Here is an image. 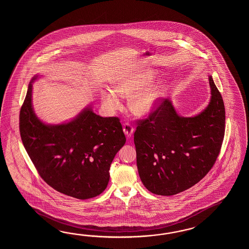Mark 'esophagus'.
<instances>
[{
    "label": "esophagus",
    "mask_w": 249,
    "mask_h": 249,
    "mask_svg": "<svg viewBox=\"0 0 249 249\" xmlns=\"http://www.w3.org/2000/svg\"><path fill=\"white\" fill-rule=\"evenodd\" d=\"M123 130H124V132L126 135L127 138L132 137V132L134 131V129L130 124H128V123L124 124V127H123Z\"/></svg>",
    "instance_id": "esophagus-1"
}]
</instances>
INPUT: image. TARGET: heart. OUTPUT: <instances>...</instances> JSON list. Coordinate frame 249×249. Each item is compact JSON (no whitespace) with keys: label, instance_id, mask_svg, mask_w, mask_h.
Listing matches in <instances>:
<instances>
[{"label":"heart","instance_id":"obj_1","mask_svg":"<svg viewBox=\"0 0 249 249\" xmlns=\"http://www.w3.org/2000/svg\"><path fill=\"white\" fill-rule=\"evenodd\" d=\"M156 78L152 69H142L124 74L115 81L113 90H104L101 93V103L108 111H115L121 107L119 99H131L129 109L135 116L146 117L153 114L168 90V84L160 79L150 85Z\"/></svg>","mask_w":249,"mask_h":249}]
</instances>
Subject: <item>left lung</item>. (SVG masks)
Segmentation results:
<instances>
[{
    "mask_svg": "<svg viewBox=\"0 0 249 249\" xmlns=\"http://www.w3.org/2000/svg\"><path fill=\"white\" fill-rule=\"evenodd\" d=\"M208 81L210 101L198 114L182 117L165 99L136 128L138 172L153 194L172 196L190 189L216 160L225 131V108L210 74Z\"/></svg>",
    "mask_w": 249,
    "mask_h": 249,
    "instance_id": "1",
    "label": "left lung"
}]
</instances>
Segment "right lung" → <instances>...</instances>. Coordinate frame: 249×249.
<instances>
[{"label":"right lung","mask_w":249,"mask_h":249,"mask_svg":"<svg viewBox=\"0 0 249 249\" xmlns=\"http://www.w3.org/2000/svg\"><path fill=\"white\" fill-rule=\"evenodd\" d=\"M28 85L19 114L22 142L39 175L54 190L87 199L101 194L109 181L113 159L126 142L117 117L95 114L92 104L69 121L52 124L36 116Z\"/></svg>","instance_id":"right-lung-1"}]
</instances>
